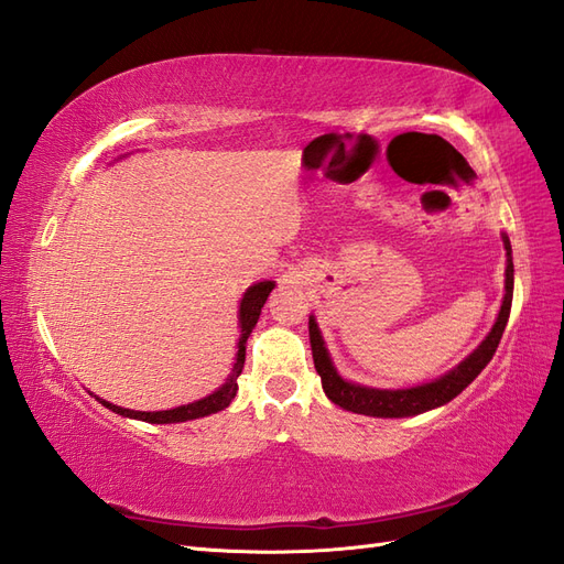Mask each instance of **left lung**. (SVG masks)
I'll return each mask as SVG.
<instances>
[{
    "mask_svg": "<svg viewBox=\"0 0 564 564\" xmlns=\"http://www.w3.org/2000/svg\"><path fill=\"white\" fill-rule=\"evenodd\" d=\"M503 247H506V296L501 303V311L497 322H494L491 332L487 338L477 346L464 362H460L456 369H452L445 377H440L431 383H423L416 388H402V390H381V388H367L360 383H350L346 379L338 377V371L332 365V357L324 348V338L319 334V327L315 317L311 315L308 319V332H311V348H313V360L315 369L322 379V388L327 392V398L348 409V412L355 414H365V416H379V419H402V416H416L429 412V409L447 404L454 400L460 390L470 386L475 381L477 373H480L489 360L499 348V340L503 336L506 322L510 315V303H513V256H510V242L503 235Z\"/></svg>",
    "mask_w": 564,
    "mask_h": 564,
    "instance_id": "1",
    "label": "left lung"
}]
</instances>
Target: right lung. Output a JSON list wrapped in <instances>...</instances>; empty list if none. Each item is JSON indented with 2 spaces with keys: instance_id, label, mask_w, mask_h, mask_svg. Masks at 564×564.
I'll use <instances>...</instances> for the list:
<instances>
[{
  "instance_id": "obj_1",
  "label": "right lung",
  "mask_w": 564,
  "mask_h": 564,
  "mask_svg": "<svg viewBox=\"0 0 564 564\" xmlns=\"http://www.w3.org/2000/svg\"><path fill=\"white\" fill-rule=\"evenodd\" d=\"M275 289V282H259L247 289V294L240 303V344H237V360L232 367L230 379L220 386L212 395L202 398L197 402L191 404H183L176 409H166V412H133V409H124V406H117L110 404L106 400H100V404L112 409L115 414L119 416H129V419H139V421H148V423H181V421H193V419H202V416H209L220 412V409H226L232 400H235V392H237V377L242 373L245 367V355H247V338L251 334V329L256 327V322H259L261 308L268 299V294Z\"/></svg>"
}]
</instances>
